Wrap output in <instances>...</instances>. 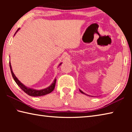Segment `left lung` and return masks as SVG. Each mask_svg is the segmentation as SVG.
<instances>
[{"mask_svg": "<svg viewBox=\"0 0 132 132\" xmlns=\"http://www.w3.org/2000/svg\"><path fill=\"white\" fill-rule=\"evenodd\" d=\"M80 92H81V93H82V94H84V93L83 92H82V91H81V90H80Z\"/></svg>", "mask_w": 132, "mask_h": 132, "instance_id": "1", "label": "left lung"}]
</instances>
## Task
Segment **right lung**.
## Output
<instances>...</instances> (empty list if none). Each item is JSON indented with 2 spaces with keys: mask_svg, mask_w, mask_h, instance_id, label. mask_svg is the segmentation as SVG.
<instances>
[{
  "mask_svg": "<svg viewBox=\"0 0 132 132\" xmlns=\"http://www.w3.org/2000/svg\"><path fill=\"white\" fill-rule=\"evenodd\" d=\"M19 30V28L17 30L16 32L18 31V30ZM15 32V33H16ZM15 35V34H14ZM9 64H10V70H11V73H12L13 78L14 79L15 82H16L17 84L19 86L22 90L24 91L26 94H27L28 95H30V96H32V97H38V96H42V95H45L46 94H50V93L52 92V91H53L55 87V84H56V79H55L54 81H53V83L51 85V86L49 87L43 89V90H34V89H32V88H27V87L24 86V84H23L21 82L19 81V80L17 79V78L15 77V76L14 75V73L13 72V70L12 69V66H11L10 64V62H9ZM62 63L59 64V66L61 65Z\"/></svg>",
  "mask_w": 132,
  "mask_h": 132,
  "instance_id": "add662e5",
  "label": "right lung"
}]
</instances>
